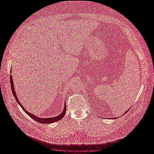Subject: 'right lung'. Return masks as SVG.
<instances>
[{
    "label": "right lung",
    "mask_w": 154,
    "mask_h": 154,
    "mask_svg": "<svg viewBox=\"0 0 154 154\" xmlns=\"http://www.w3.org/2000/svg\"><path fill=\"white\" fill-rule=\"evenodd\" d=\"M10 83H11V90H12V92H13V94L14 96H15V97L16 101L18 102V103L19 104V105H20V106L22 107V109L24 110V111L25 112L27 115L29 116L32 119H33L34 120H35L36 122H38V123H40L49 124V123H53L54 122H57V121H59L60 119H61L63 118V117L64 116L65 114H66V103H65V107H64V109H63V110L62 111V112L60 114V115L56 116V117H51V118H40L37 117V116H36L34 114H32L31 113L29 112H27L26 110V109H24V107L21 105V103H20L19 101H18V97H17L15 91V87H14V85H13V78H12L11 74H10Z\"/></svg>",
    "instance_id": "obj_1"
}]
</instances>
